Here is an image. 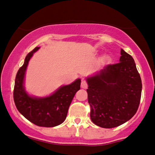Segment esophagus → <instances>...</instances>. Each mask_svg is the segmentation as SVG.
<instances>
[{
	"mask_svg": "<svg viewBox=\"0 0 155 155\" xmlns=\"http://www.w3.org/2000/svg\"><path fill=\"white\" fill-rule=\"evenodd\" d=\"M81 88H84V89H86L87 88H88V83H87L86 81H85V80H84V79H82Z\"/></svg>",
	"mask_w": 155,
	"mask_h": 155,
	"instance_id": "obj_1",
	"label": "esophagus"
}]
</instances>
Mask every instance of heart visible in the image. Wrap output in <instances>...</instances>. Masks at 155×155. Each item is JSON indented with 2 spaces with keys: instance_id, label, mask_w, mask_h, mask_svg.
<instances>
[{
  "instance_id": "b5f03b06",
  "label": "heart",
  "mask_w": 155,
  "mask_h": 155,
  "mask_svg": "<svg viewBox=\"0 0 155 155\" xmlns=\"http://www.w3.org/2000/svg\"><path fill=\"white\" fill-rule=\"evenodd\" d=\"M105 59H106V61H110V58L108 57V56H106V57H105Z\"/></svg>"
}]
</instances>
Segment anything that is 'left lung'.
<instances>
[{"label":"left lung","instance_id":"left-lung-1","mask_svg":"<svg viewBox=\"0 0 155 155\" xmlns=\"http://www.w3.org/2000/svg\"><path fill=\"white\" fill-rule=\"evenodd\" d=\"M120 62L108 64L87 78L91 119L104 128L117 127L137 112L141 96V77L135 61L123 49Z\"/></svg>","mask_w":155,"mask_h":155}]
</instances>
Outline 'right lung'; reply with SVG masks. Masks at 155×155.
Listing matches in <instances>:
<instances>
[{"instance_id": "obj_1", "label": "right lung", "mask_w": 155, "mask_h": 155, "mask_svg": "<svg viewBox=\"0 0 155 155\" xmlns=\"http://www.w3.org/2000/svg\"><path fill=\"white\" fill-rule=\"evenodd\" d=\"M40 47H36L25 57L18 70L14 88V100L17 110L26 119L41 127H54L65 120L72 99L81 89V79L60 87L52 95L44 98L30 96L24 88L25 71L30 58Z\"/></svg>"}]
</instances>
